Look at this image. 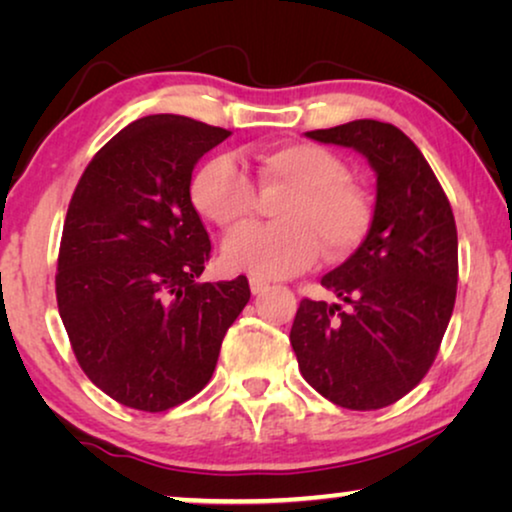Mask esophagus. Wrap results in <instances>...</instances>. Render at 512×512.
<instances>
[{"label":"esophagus","mask_w":512,"mask_h":512,"mask_svg":"<svg viewBox=\"0 0 512 512\" xmlns=\"http://www.w3.org/2000/svg\"><path fill=\"white\" fill-rule=\"evenodd\" d=\"M249 286H251V293H254V296H258V293H263V291H268V282H265V279H261V277H249Z\"/></svg>","instance_id":"34e87169"}]
</instances>
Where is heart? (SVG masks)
<instances>
[{"label": "heart", "instance_id": "b5f03b06", "mask_svg": "<svg viewBox=\"0 0 512 512\" xmlns=\"http://www.w3.org/2000/svg\"><path fill=\"white\" fill-rule=\"evenodd\" d=\"M254 172L263 191H284L272 207L277 223L230 237L223 247L228 268L286 277L310 265L319 244L326 258H342L366 240L373 207L333 151L310 142L265 146L254 153ZM191 202L223 233H233L254 214L256 191L233 158L214 156L193 174Z\"/></svg>", "mask_w": 512, "mask_h": 512}]
</instances>
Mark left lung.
<instances>
[{"label":"left lung","instance_id":"left-lung-1","mask_svg":"<svg viewBox=\"0 0 512 512\" xmlns=\"http://www.w3.org/2000/svg\"><path fill=\"white\" fill-rule=\"evenodd\" d=\"M356 149L377 174L361 247L321 277L345 307L300 300L291 347L310 387L349 410H380L429 373L457 298L450 200L415 142L391 123L352 121L305 132Z\"/></svg>","mask_w":512,"mask_h":512}]
</instances>
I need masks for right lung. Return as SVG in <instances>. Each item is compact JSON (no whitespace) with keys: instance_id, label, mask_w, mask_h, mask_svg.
<instances>
[{"instance_id":"1","label":"right lung","mask_w":512,"mask_h":512,"mask_svg":"<svg viewBox=\"0 0 512 512\" xmlns=\"http://www.w3.org/2000/svg\"><path fill=\"white\" fill-rule=\"evenodd\" d=\"M230 132L139 118L90 160L69 202L55 296L88 380L128 408L165 412L209 382L247 277L205 282L212 254L191 202L198 160Z\"/></svg>"}]
</instances>
